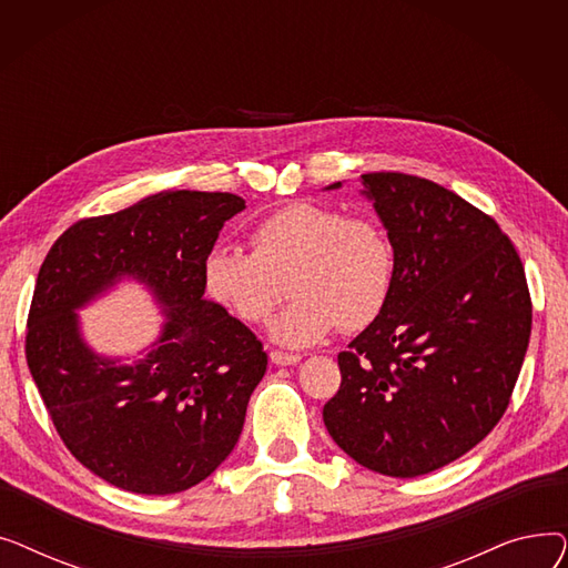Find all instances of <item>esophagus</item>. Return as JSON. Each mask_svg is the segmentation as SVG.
Segmentation results:
<instances>
[{
    "label": "esophagus",
    "mask_w": 568,
    "mask_h": 568,
    "mask_svg": "<svg viewBox=\"0 0 568 568\" xmlns=\"http://www.w3.org/2000/svg\"><path fill=\"white\" fill-rule=\"evenodd\" d=\"M268 359H272L274 366H294L302 362V356L292 354V352H283V349H274L272 354H268Z\"/></svg>",
    "instance_id": "esophagus-1"
}]
</instances>
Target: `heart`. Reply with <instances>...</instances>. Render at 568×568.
Returning a JSON list of instances; mask_svg holds the SVG:
<instances>
[{"mask_svg": "<svg viewBox=\"0 0 568 568\" xmlns=\"http://www.w3.org/2000/svg\"><path fill=\"white\" fill-rule=\"evenodd\" d=\"M394 272V244L377 221L302 200L253 225L251 253L232 244L209 248L202 287L236 320L262 324L287 281L294 300L272 334L283 345L304 347L338 326L359 332L373 324L389 302Z\"/></svg>", "mask_w": 568, "mask_h": 568, "instance_id": "heart-1", "label": "heart"}]
</instances>
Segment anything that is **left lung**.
Masks as SVG:
<instances>
[{"label":"left lung","instance_id":"1","mask_svg":"<svg viewBox=\"0 0 568 568\" xmlns=\"http://www.w3.org/2000/svg\"><path fill=\"white\" fill-rule=\"evenodd\" d=\"M362 182L394 244V287L338 354L341 389L322 419L349 458L412 479L497 426L529 345L531 300L516 246L481 209L414 174Z\"/></svg>","mask_w":568,"mask_h":568}]
</instances>
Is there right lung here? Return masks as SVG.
<instances>
[{
  "label": "right lung",
  "mask_w": 568,
  "mask_h": 568,
  "mask_svg": "<svg viewBox=\"0 0 568 568\" xmlns=\"http://www.w3.org/2000/svg\"><path fill=\"white\" fill-rule=\"evenodd\" d=\"M242 209L234 193L163 191L73 223L39 268L24 336L29 373L67 449L116 488L189 490L242 435L266 352L202 287V257ZM124 275L152 286L169 313L158 347L133 367L89 351L74 315Z\"/></svg>",
  "instance_id": "right-lung-1"
}]
</instances>
